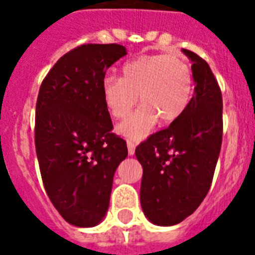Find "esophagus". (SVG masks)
Returning a JSON list of instances; mask_svg holds the SVG:
<instances>
[{
  "mask_svg": "<svg viewBox=\"0 0 255 255\" xmlns=\"http://www.w3.org/2000/svg\"><path fill=\"white\" fill-rule=\"evenodd\" d=\"M127 147H128V155L129 156L135 155V144L132 143V141H128Z\"/></svg>",
  "mask_w": 255,
  "mask_h": 255,
  "instance_id": "1",
  "label": "esophagus"
}]
</instances>
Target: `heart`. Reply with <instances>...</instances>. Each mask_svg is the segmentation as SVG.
Masks as SVG:
<instances>
[{
  "label": "heart",
  "instance_id": "b5f03b06",
  "mask_svg": "<svg viewBox=\"0 0 255 255\" xmlns=\"http://www.w3.org/2000/svg\"><path fill=\"white\" fill-rule=\"evenodd\" d=\"M104 106L114 119H123L140 96L141 106L116 132L129 141L145 139L157 122L173 123L185 112L193 96V73L180 55H140L124 63L122 78L102 82Z\"/></svg>",
  "mask_w": 255,
  "mask_h": 255
}]
</instances>
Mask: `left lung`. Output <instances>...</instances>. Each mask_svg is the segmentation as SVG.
I'll return each mask as SVG.
<instances>
[{
	"label": "left lung",
	"mask_w": 255,
	"mask_h": 255,
	"mask_svg": "<svg viewBox=\"0 0 255 255\" xmlns=\"http://www.w3.org/2000/svg\"><path fill=\"white\" fill-rule=\"evenodd\" d=\"M192 62L194 95L185 112L136 148L143 167L140 202L155 225L172 226L197 209L213 180L222 143V95L209 65Z\"/></svg>",
	"instance_id": "1"
}]
</instances>
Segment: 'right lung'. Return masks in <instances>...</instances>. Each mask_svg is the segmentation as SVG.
I'll list each match as a JSON object with an SVG mask.
<instances>
[{"mask_svg": "<svg viewBox=\"0 0 255 255\" xmlns=\"http://www.w3.org/2000/svg\"><path fill=\"white\" fill-rule=\"evenodd\" d=\"M127 54L122 45H83L65 54L42 82L35 151L46 193L66 221L92 228L110 205L127 144L112 133L102 96L106 71Z\"/></svg>", "mask_w": 255, "mask_h": 255, "instance_id": "1", "label": "right lung"}]
</instances>
